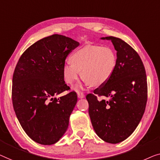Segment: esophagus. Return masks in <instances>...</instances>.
<instances>
[{
    "label": "esophagus",
    "mask_w": 160,
    "mask_h": 160,
    "mask_svg": "<svg viewBox=\"0 0 160 160\" xmlns=\"http://www.w3.org/2000/svg\"><path fill=\"white\" fill-rule=\"evenodd\" d=\"M78 97L79 98H82L85 97V95L82 92H78Z\"/></svg>",
    "instance_id": "1"
}]
</instances>
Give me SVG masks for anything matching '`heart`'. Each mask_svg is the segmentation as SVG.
I'll use <instances>...</instances> for the list:
<instances>
[{"instance_id": "heart-1", "label": "heart", "mask_w": 160, "mask_h": 160, "mask_svg": "<svg viewBox=\"0 0 160 160\" xmlns=\"http://www.w3.org/2000/svg\"><path fill=\"white\" fill-rule=\"evenodd\" d=\"M70 64L62 67L64 82L72 85L79 78L91 87H99L108 82L115 70L118 59L113 49L107 46H86L69 57Z\"/></svg>"}]
</instances>
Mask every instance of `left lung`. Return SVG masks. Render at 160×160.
Here are the masks:
<instances>
[{
  "label": "left lung",
  "mask_w": 160,
  "mask_h": 160,
  "mask_svg": "<svg viewBox=\"0 0 160 160\" xmlns=\"http://www.w3.org/2000/svg\"><path fill=\"white\" fill-rule=\"evenodd\" d=\"M110 40L117 51L118 63L104 85L86 96L88 113L96 134L106 142L118 143L131 135L144 113L147 102L146 70L138 53L120 38ZM105 96L108 100H98Z\"/></svg>",
  "instance_id": "left-lung-1"
}]
</instances>
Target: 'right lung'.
Segmentation results:
<instances>
[{
	"label": "right lung",
	"mask_w": 160,
	"mask_h": 160,
	"mask_svg": "<svg viewBox=\"0 0 160 160\" xmlns=\"http://www.w3.org/2000/svg\"><path fill=\"white\" fill-rule=\"evenodd\" d=\"M80 43L54 34L40 39L22 53L13 72L12 103L24 132L35 142L51 145L68 128L78 101L76 92L53 96L69 90L62 75L65 59Z\"/></svg>",
	"instance_id": "add662e5"
}]
</instances>
